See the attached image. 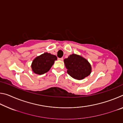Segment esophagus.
Here are the masks:
<instances>
[{"instance_id":"1","label":"esophagus","mask_w":123,"mask_h":123,"mask_svg":"<svg viewBox=\"0 0 123 123\" xmlns=\"http://www.w3.org/2000/svg\"><path fill=\"white\" fill-rule=\"evenodd\" d=\"M58 60H61V61H63V57H61V58H58Z\"/></svg>"}]
</instances>
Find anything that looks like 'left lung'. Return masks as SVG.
Returning <instances> with one entry per match:
<instances>
[{"label": "left lung", "mask_w": 123, "mask_h": 123, "mask_svg": "<svg viewBox=\"0 0 123 123\" xmlns=\"http://www.w3.org/2000/svg\"><path fill=\"white\" fill-rule=\"evenodd\" d=\"M67 73L77 80H82L91 73V66L86 59L76 54L69 55L64 60Z\"/></svg>", "instance_id": "obj_1"}]
</instances>
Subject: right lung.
I'll return each mask as SVG.
<instances>
[{
	"label": "right lung",
	"mask_w": 123,
	"mask_h": 123,
	"mask_svg": "<svg viewBox=\"0 0 123 123\" xmlns=\"http://www.w3.org/2000/svg\"><path fill=\"white\" fill-rule=\"evenodd\" d=\"M57 60L55 55L45 53L35 58L32 61L31 68L35 73L37 74H43L48 72L54 61Z\"/></svg>",
	"instance_id": "obj_1"
}]
</instances>
